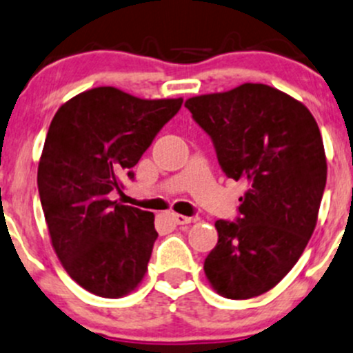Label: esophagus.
I'll use <instances>...</instances> for the list:
<instances>
[{"instance_id":"1","label":"esophagus","mask_w":353,"mask_h":353,"mask_svg":"<svg viewBox=\"0 0 353 353\" xmlns=\"http://www.w3.org/2000/svg\"><path fill=\"white\" fill-rule=\"evenodd\" d=\"M172 221L175 224H190V223H194V217H187V216H180V214H172Z\"/></svg>"}]
</instances>
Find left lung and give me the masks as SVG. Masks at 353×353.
I'll list each match as a JSON object with an SVG mask.
<instances>
[{
  "label": "left lung",
  "mask_w": 353,
  "mask_h": 353,
  "mask_svg": "<svg viewBox=\"0 0 353 353\" xmlns=\"http://www.w3.org/2000/svg\"><path fill=\"white\" fill-rule=\"evenodd\" d=\"M224 175L246 183L234 221H216L217 245L203 261L214 290L250 299L275 287L303 255L326 185L321 134L311 112L260 83L188 98Z\"/></svg>",
  "instance_id": "obj_1"
}]
</instances>
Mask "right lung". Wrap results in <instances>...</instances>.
<instances>
[{"instance_id": "obj_1", "label": "right lung", "mask_w": 353, "mask_h": 353, "mask_svg": "<svg viewBox=\"0 0 353 353\" xmlns=\"http://www.w3.org/2000/svg\"><path fill=\"white\" fill-rule=\"evenodd\" d=\"M183 100H141L112 86L66 101L47 130L37 185L52 246L69 277L100 297L143 281L158 232L154 214L112 202L121 176L151 146Z\"/></svg>"}]
</instances>
